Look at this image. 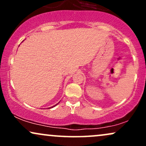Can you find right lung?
<instances>
[{
    "mask_svg": "<svg viewBox=\"0 0 146 146\" xmlns=\"http://www.w3.org/2000/svg\"><path fill=\"white\" fill-rule=\"evenodd\" d=\"M57 104H56L55 106H52V107H51V108H53V107H54V106H56L57 105Z\"/></svg>",
    "mask_w": 146,
    "mask_h": 146,
    "instance_id": "1",
    "label": "right lung"
}]
</instances>
